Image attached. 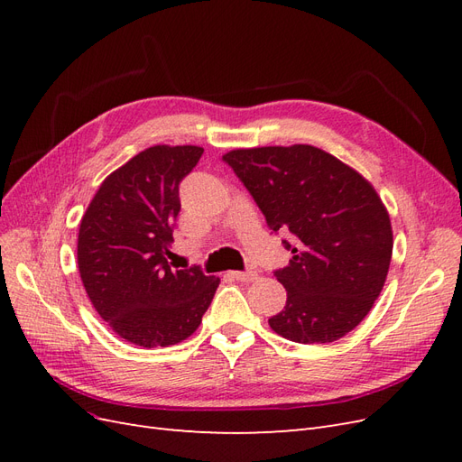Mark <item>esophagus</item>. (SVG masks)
I'll use <instances>...</instances> for the list:
<instances>
[{
	"mask_svg": "<svg viewBox=\"0 0 462 462\" xmlns=\"http://www.w3.org/2000/svg\"><path fill=\"white\" fill-rule=\"evenodd\" d=\"M235 279H236V282H254V279L258 277V273L256 272H253V270H248V272H233L231 273Z\"/></svg>",
	"mask_w": 462,
	"mask_h": 462,
	"instance_id": "obj_1",
	"label": "esophagus"
}]
</instances>
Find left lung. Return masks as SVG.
<instances>
[{
  "instance_id": "1",
  "label": "left lung",
  "mask_w": 462,
  "mask_h": 462,
  "mask_svg": "<svg viewBox=\"0 0 462 462\" xmlns=\"http://www.w3.org/2000/svg\"><path fill=\"white\" fill-rule=\"evenodd\" d=\"M292 258L273 275L287 291L270 328L295 343H333L380 297L393 253L389 214L353 167L310 144L239 148L223 156Z\"/></svg>"
}]
</instances>
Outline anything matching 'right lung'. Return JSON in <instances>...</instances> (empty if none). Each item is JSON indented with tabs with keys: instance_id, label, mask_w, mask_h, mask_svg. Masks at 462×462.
Returning <instances> with one entry per match:
<instances>
[{
	"instance_id": "1",
	"label": "right lung",
	"mask_w": 462,
	"mask_h": 462,
	"mask_svg": "<svg viewBox=\"0 0 462 462\" xmlns=\"http://www.w3.org/2000/svg\"><path fill=\"white\" fill-rule=\"evenodd\" d=\"M202 153L200 146L143 150L104 179L80 219L82 285L96 312L133 345L170 346L190 337L219 285L199 265L173 270L167 262L179 185Z\"/></svg>"
}]
</instances>
